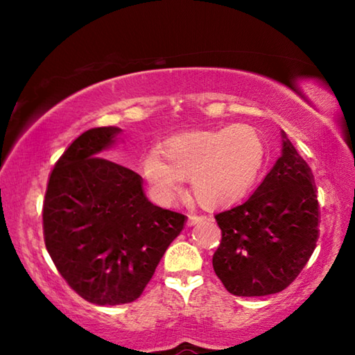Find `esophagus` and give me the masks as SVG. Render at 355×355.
<instances>
[{"mask_svg":"<svg viewBox=\"0 0 355 355\" xmlns=\"http://www.w3.org/2000/svg\"><path fill=\"white\" fill-rule=\"evenodd\" d=\"M202 220H205V216H197V214H189L188 216V225L189 227L199 224V222H202Z\"/></svg>","mask_w":355,"mask_h":355,"instance_id":"1","label":"esophagus"}]
</instances>
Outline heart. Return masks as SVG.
<instances>
[{
    "instance_id": "b5f03b06",
    "label": "heart",
    "mask_w": 355,
    "mask_h": 355,
    "mask_svg": "<svg viewBox=\"0 0 355 355\" xmlns=\"http://www.w3.org/2000/svg\"><path fill=\"white\" fill-rule=\"evenodd\" d=\"M141 158V173L156 200L169 205L191 180V194L203 207L241 199L257 182L266 159V144L249 125L196 130L173 136Z\"/></svg>"
}]
</instances>
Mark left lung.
<instances>
[{"label": "left lung", "instance_id": "1", "mask_svg": "<svg viewBox=\"0 0 355 355\" xmlns=\"http://www.w3.org/2000/svg\"><path fill=\"white\" fill-rule=\"evenodd\" d=\"M318 196L313 173L282 131V156L243 205L214 216L222 239L214 272L235 296L280 293L316 248Z\"/></svg>", "mask_w": 355, "mask_h": 355}]
</instances>
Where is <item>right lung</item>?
Instances as JSON below:
<instances>
[{"instance_id":"1","label":"right lung","mask_w":355,"mask_h":355,"mask_svg":"<svg viewBox=\"0 0 355 355\" xmlns=\"http://www.w3.org/2000/svg\"><path fill=\"white\" fill-rule=\"evenodd\" d=\"M120 131L78 136L51 171L44 202L48 254L71 290L97 305L139 297L186 220L148 202L141 175L100 158Z\"/></svg>"}]
</instances>
